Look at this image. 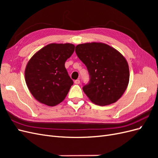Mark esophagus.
Masks as SVG:
<instances>
[{"label": "esophagus", "instance_id": "esophagus-1", "mask_svg": "<svg viewBox=\"0 0 158 158\" xmlns=\"http://www.w3.org/2000/svg\"><path fill=\"white\" fill-rule=\"evenodd\" d=\"M74 83H75L76 84H79L80 83V82L79 80H76L74 81Z\"/></svg>", "mask_w": 158, "mask_h": 158}]
</instances>
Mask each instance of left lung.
I'll use <instances>...</instances> for the list:
<instances>
[{
	"mask_svg": "<svg viewBox=\"0 0 158 158\" xmlns=\"http://www.w3.org/2000/svg\"><path fill=\"white\" fill-rule=\"evenodd\" d=\"M75 51L89 72V82L83 91L90 101L100 106L117 102L125 92L130 77L124 56L101 42L79 44Z\"/></svg>",
	"mask_w": 158,
	"mask_h": 158,
	"instance_id": "obj_1",
	"label": "left lung"
}]
</instances>
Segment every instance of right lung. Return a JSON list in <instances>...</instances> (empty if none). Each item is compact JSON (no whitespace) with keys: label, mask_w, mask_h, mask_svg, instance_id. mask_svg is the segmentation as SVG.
Segmentation results:
<instances>
[{"label":"right lung","mask_w":158,"mask_h":158,"mask_svg":"<svg viewBox=\"0 0 158 158\" xmlns=\"http://www.w3.org/2000/svg\"><path fill=\"white\" fill-rule=\"evenodd\" d=\"M72 44H50L36 52L25 69L27 86L34 98L48 106L63 101L73 84L64 63L74 51Z\"/></svg>","instance_id":"right-lung-1"}]
</instances>
